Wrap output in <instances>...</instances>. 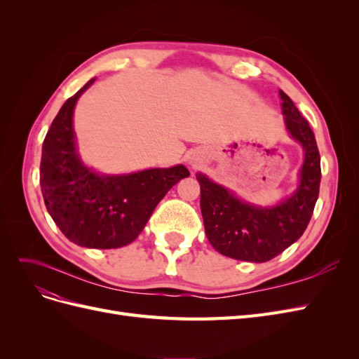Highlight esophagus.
<instances>
[{
    "label": "esophagus",
    "instance_id": "obj_1",
    "mask_svg": "<svg viewBox=\"0 0 359 359\" xmlns=\"http://www.w3.org/2000/svg\"><path fill=\"white\" fill-rule=\"evenodd\" d=\"M190 165H191L193 168H196V166L199 165V158H196V157L191 158V160H190Z\"/></svg>",
    "mask_w": 359,
    "mask_h": 359
}]
</instances>
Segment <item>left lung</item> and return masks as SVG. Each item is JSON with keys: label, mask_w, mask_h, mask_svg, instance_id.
Listing matches in <instances>:
<instances>
[{"label": "left lung", "mask_w": 359, "mask_h": 359, "mask_svg": "<svg viewBox=\"0 0 359 359\" xmlns=\"http://www.w3.org/2000/svg\"><path fill=\"white\" fill-rule=\"evenodd\" d=\"M280 97L287 132L304 149L299 184L290 198L260 208L196 173L206 238L217 252L236 260L260 264L285 252L306 231L319 196L322 173L316 137L290 97L283 91Z\"/></svg>", "instance_id": "left-lung-1"}]
</instances>
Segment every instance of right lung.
Returning <instances> with one entry per match:
<instances>
[{
    "mask_svg": "<svg viewBox=\"0 0 359 359\" xmlns=\"http://www.w3.org/2000/svg\"><path fill=\"white\" fill-rule=\"evenodd\" d=\"M90 79L62 104L43 140L40 186L52 220L69 240L88 248H118L144 231L157 203L190 175L186 166L99 175L76 151L73 111Z\"/></svg>",
    "mask_w": 359,
    "mask_h": 359,
    "instance_id": "obj_1",
    "label": "right lung"
}]
</instances>
